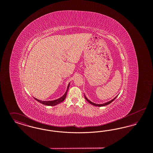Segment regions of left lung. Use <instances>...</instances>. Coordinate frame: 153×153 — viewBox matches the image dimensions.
Listing matches in <instances>:
<instances>
[{
	"label": "left lung",
	"mask_w": 153,
	"mask_h": 153,
	"mask_svg": "<svg viewBox=\"0 0 153 153\" xmlns=\"http://www.w3.org/2000/svg\"><path fill=\"white\" fill-rule=\"evenodd\" d=\"M84 97H85V99H86V100L88 102H89L90 104H92L93 105H95V106H97V107H102V106H105V105H108L111 102H113L116 98L117 97V96H116L114 99H113L112 100H111V101H109V102H105V103H104V104H96V103H94V102H91V101H90L89 100H88L87 98V97L85 96V95H84Z\"/></svg>",
	"instance_id": "left-lung-1"
}]
</instances>
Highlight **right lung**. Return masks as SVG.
Instances as JSON below:
<instances>
[{
    "label": "right lung",
    "instance_id": "add662e5",
    "mask_svg": "<svg viewBox=\"0 0 153 153\" xmlns=\"http://www.w3.org/2000/svg\"><path fill=\"white\" fill-rule=\"evenodd\" d=\"M69 85H70V83H69V84H68V85L67 89H66V91L65 94L63 95L62 96H61L60 98L58 99H56V100H51V101H42V100H39L35 98V97H34V99L36 100L37 102H39L40 103L46 105L54 106V105H57L59 103L63 102V101L65 99L66 96V95H67L68 91V89H69Z\"/></svg>",
    "mask_w": 153,
    "mask_h": 153
}]
</instances>
